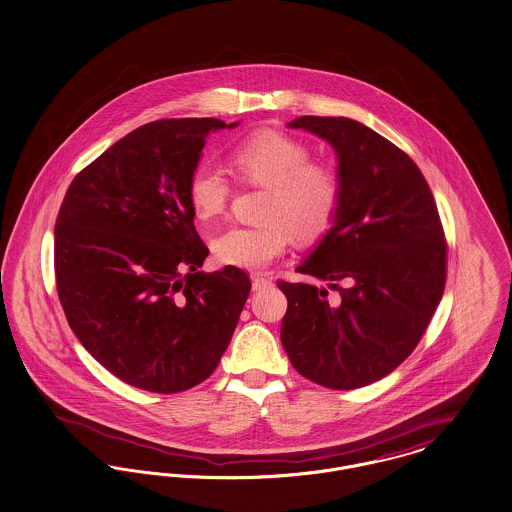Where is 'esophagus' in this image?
<instances>
[{"label": "esophagus", "mask_w": 512, "mask_h": 512, "mask_svg": "<svg viewBox=\"0 0 512 512\" xmlns=\"http://www.w3.org/2000/svg\"><path fill=\"white\" fill-rule=\"evenodd\" d=\"M272 287V279L270 277H264V275H252V289L254 291H264Z\"/></svg>", "instance_id": "34e87169"}]
</instances>
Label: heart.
I'll return each mask as SVG.
<instances>
[{
    "label": "heart",
    "mask_w": 512,
    "mask_h": 512,
    "mask_svg": "<svg viewBox=\"0 0 512 512\" xmlns=\"http://www.w3.org/2000/svg\"><path fill=\"white\" fill-rule=\"evenodd\" d=\"M242 180L268 186L262 225H237L213 242L217 260L225 266L258 272L277 260L291 244L293 233L308 240L322 235L334 221L341 202L338 171L310 161L303 141L277 130H260L237 143L231 155ZM188 202L196 217L211 223L227 211L233 182L213 163L198 165L188 178Z\"/></svg>",
    "instance_id": "obj_1"
}]
</instances>
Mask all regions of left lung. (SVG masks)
Wrapping results in <instances>:
<instances>
[{
	"mask_svg": "<svg viewBox=\"0 0 512 512\" xmlns=\"http://www.w3.org/2000/svg\"><path fill=\"white\" fill-rule=\"evenodd\" d=\"M287 126L332 145L341 202L297 266L321 285L277 283L287 297L281 343L308 380L361 388L406 361L439 307L443 225L417 165L375 130L343 116H301ZM330 288L339 291L334 298Z\"/></svg>",
	"mask_w": 512,
	"mask_h": 512,
	"instance_id": "8db88e82",
	"label": "left lung"
}]
</instances>
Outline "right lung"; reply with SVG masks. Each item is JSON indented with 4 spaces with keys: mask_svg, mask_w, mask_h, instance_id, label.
I'll use <instances>...</instances> for the list:
<instances>
[{
    "mask_svg": "<svg viewBox=\"0 0 512 512\" xmlns=\"http://www.w3.org/2000/svg\"><path fill=\"white\" fill-rule=\"evenodd\" d=\"M237 126L145 124L79 172L60 207L54 268L69 326L104 369L141 390L204 382L248 299L239 268L200 272L209 250L186 192L205 137Z\"/></svg>",
    "mask_w": 512,
    "mask_h": 512,
    "instance_id": "right-lung-1",
    "label": "right lung"
}]
</instances>
